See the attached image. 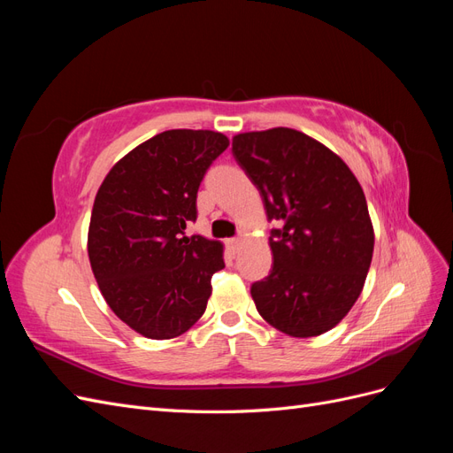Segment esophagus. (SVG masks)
I'll return each mask as SVG.
<instances>
[{
    "label": "esophagus",
    "instance_id": "esophagus-1",
    "mask_svg": "<svg viewBox=\"0 0 453 453\" xmlns=\"http://www.w3.org/2000/svg\"><path fill=\"white\" fill-rule=\"evenodd\" d=\"M240 243H242V240L240 238H230V240H226V248H228V251L234 255V253H238V250H240Z\"/></svg>",
    "mask_w": 453,
    "mask_h": 453
}]
</instances>
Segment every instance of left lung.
Returning <instances> with one entry per match:
<instances>
[{
    "label": "left lung",
    "instance_id": "left-lung-1",
    "mask_svg": "<svg viewBox=\"0 0 453 453\" xmlns=\"http://www.w3.org/2000/svg\"><path fill=\"white\" fill-rule=\"evenodd\" d=\"M232 155L258 188L272 228L273 265L251 285L263 319L310 338L331 331L359 298L374 228L357 177L323 143L293 128L245 132Z\"/></svg>",
    "mask_w": 453,
    "mask_h": 453
}]
</instances>
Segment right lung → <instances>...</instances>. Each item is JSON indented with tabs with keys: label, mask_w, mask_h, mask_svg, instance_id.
Segmentation results:
<instances>
[{
	"label": "right lung",
	"mask_w": 453,
	"mask_h": 453,
	"mask_svg": "<svg viewBox=\"0 0 453 453\" xmlns=\"http://www.w3.org/2000/svg\"><path fill=\"white\" fill-rule=\"evenodd\" d=\"M211 130H166L109 170L94 200L88 258L105 303L135 333L168 340L205 311L223 245L185 236L211 162L228 147Z\"/></svg>",
	"instance_id": "add662e5"
}]
</instances>
